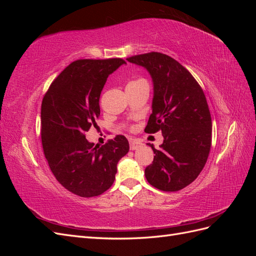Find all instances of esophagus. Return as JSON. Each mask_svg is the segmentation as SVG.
Here are the masks:
<instances>
[{"label": "esophagus", "mask_w": 256, "mask_h": 256, "mask_svg": "<svg viewBox=\"0 0 256 256\" xmlns=\"http://www.w3.org/2000/svg\"><path fill=\"white\" fill-rule=\"evenodd\" d=\"M140 146H141V143H138V142H136V141H130V150H138Z\"/></svg>", "instance_id": "34e87169"}]
</instances>
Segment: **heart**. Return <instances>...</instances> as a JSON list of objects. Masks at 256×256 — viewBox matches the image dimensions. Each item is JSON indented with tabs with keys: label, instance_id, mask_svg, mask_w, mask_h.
Returning <instances> with one entry per match:
<instances>
[{
	"label": "heart",
	"instance_id": "b5f03b06",
	"mask_svg": "<svg viewBox=\"0 0 256 256\" xmlns=\"http://www.w3.org/2000/svg\"><path fill=\"white\" fill-rule=\"evenodd\" d=\"M141 81H143V80H136V81H131V82H129V84H134V83H138V82H141ZM128 84V85H129Z\"/></svg>",
	"mask_w": 256,
	"mask_h": 256
}]
</instances>
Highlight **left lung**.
I'll list each match as a JSON object with an SVG mask.
<instances>
[{
	"mask_svg": "<svg viewBox=\"0 0 256 256\" xmlns=\"http://www.w3.org/2000/svg\"><path fill=\"white\" fill-rule=\"evenodd\" d=\"M150 72L154 98L145 132L161 130L164 143L154 150L145 177L161 191L187 187L202 172L212 146V116L202 88L171 56L150 52L127 58Z\"/></svg>",
	"mask_w": 256,
	"mask_h": 256,
	"instance_id": "obj_1",
	"label": "left lung"
}]
</instances>
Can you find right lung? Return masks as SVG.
I'll return each instance as SVG.
<instances>
[{
    "instance_id": "1",
    "label": "right lung",
    "mask_w": 256,
    "mask_h": 256,
    "mask_svg": "<svg viewBox=\"0 0 256 256\" xmlns=\"http://www.w3.org/2000/svg\"><path fill=\"white\" fill-rule=\"evenodd\" d=\"M122 58L78 60L54 80L42 104V142L56 180L82 198L102 194L114 182L118 164L129 150L124 136L104 145L90 143L85 132L96 126L99 98Z\"/></svg>"
}]
</instances>
